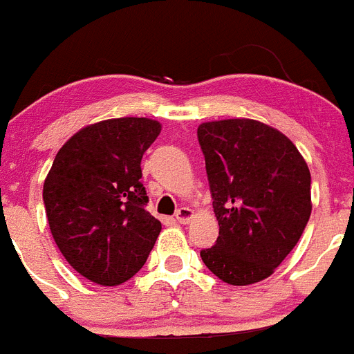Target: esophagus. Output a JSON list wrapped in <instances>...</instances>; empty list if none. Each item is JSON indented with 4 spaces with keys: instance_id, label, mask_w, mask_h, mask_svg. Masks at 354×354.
Masks as SVG:
<instances>
[{
    "instance_id": "34e87169",
    "label": "esophagus",
    "mask_w": 354,
    "mask_h": 354,
    "mask_svg": "<svg viewBox=\"0 0 354 354\" xmlns=\"http://www.w3.org/2000/svg\"><path fill=\"white\" fill-rule=\"evenodd\" d=\"M194 216V209L189 208V206H183V208H180L176 212V221L180 222V224H189L190 221H192Z\"/></svg>"
}]
</instances>
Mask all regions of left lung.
Masks as SVG:
<instances>
[{"instance_id": "left-lung-1", "label": "left lung", "mask_w": 354, "mask_h": 354, "mask_svg": "<svg viewBox=\"0 0 354 354\" xmlns=\"http://www.w3.org/2000/svg\"><path fill=\"white\" fill-rule=\"evenodd\" d=\"M197 138L218 221L216 243L201 259L225 284L268 279L310 216L307 162L288 136L248 118L201 123Z\"/></svg>"}]
</instances>
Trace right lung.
<instances>
[{
    "mask_svg": "<svg viewBox=\"0 0 354 354\" xmlns=\"http://www.w3.org/2000/svg\"><path fill=\"white\" fill-rule=\"evenodd\" d=\"M160 130L149 118L91 123L59 148L47 173L50 234L66 263L95 284L132 279L160 234L141 183V158Z\"/></svg>",
    "mask_w": 354,
    "mask_h": 354,
    "instance_id": "obj_1",
    "label": "right lung"
}]
</instances>
